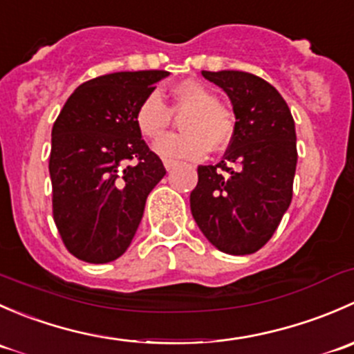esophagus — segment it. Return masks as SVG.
Returning <instances> with one entry per match:
<instances>
[{
  "label": "esophagus",
  "mask_w": 354,
  "mask_h": 354,
  "mask_svg": "<svg viewBox=\"0 0 354 354\" xmlns=\"http://www.w3.org/2000/svg\"><path fill=\"white\" fill-rule=\"evenodd\" d=\"M176 160H171V159H164V167H166V169L167 171H171V169H173V167L174 166H176Z\"/></svg>",
  "instance_id": "esophagus-1"
}]
</instances>
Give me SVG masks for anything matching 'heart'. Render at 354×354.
<instances>
[{"mask_svg":"<svg viewBox=\"0 0 354 354\" xmlns=\"http://www.w3.org/2000/svg\"><path fill=\"white\" fill-rule=\"evenodd\" d=\"M187 111L182 120L181 136H168L156 142L154 152L164 159L197 160L209 149L223 151L234 135V120L216 95L197 80H183L173 87V106L167 108L159 92L142 99L135 111V124L149 140H157L172 124V114Z\"/></svg>","mask_w":354,"mask_h":354,"instance_id":"heart-1","label":"heart"}]
</instances>
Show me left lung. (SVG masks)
I'll list each match as a JSON object with an SVG mask.
<instances>
[{"mask_svg": "<svg viewBox=\"0 0 354 354\" xmlns=\"http://www.w3.org/2000/svg\"><path fill=\"white\" fill-rule=\"evenodd\" d=\"M233 106L234 135L224 159L198 166L190 194L195 223L217 250L250 255L272 238L292 197L298 152L283 95L246 71H202Z\"/></svg>", "mask_w": 354, "mask_h": 354, "instance_id": "obj_1", "label": "left lung"}]
</instances>
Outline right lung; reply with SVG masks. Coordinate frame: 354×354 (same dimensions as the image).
<instances>
[{"label":"right lung","instance_id":"add662e5","mask_svg":"<svg viewBox=\"0 0 354 354\" xmlns=\"http://www.w3.org/2000/svg\"><path fill=\"white\" fill-rule=\"evenodd\" d=\"M169 71H118L78 85L53 124V216L68 252L88 263L123 255L145 200L166 174L135 111Z\"/></svg>","mask_w":354,"mask_h":354}]
</instances>
